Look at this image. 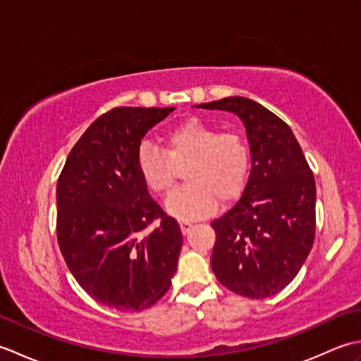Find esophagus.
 <instances>
[{
    "label": "esophagus",
    "instance_id": "esophagus-1",
    "mask_svg": "<svg viewBox=\"0 0 361 361\" xmlns=\"http://www.w3.org/2000/svg\"><path fill=\"white\" fill-rule=\"evenodd\" d=\"M180 228H181V233H183V234H188L189 229L192 228V224H189V221H181Z\"/></svg>",
    "mask_w": 361,
    "mask_h": 361
}]
</instances>
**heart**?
<instances>
[{
	"instance_id": "b5f03b06",
	"label": "heart",
	"mask_w": 361,
	"mask_h": 361,
	"mask_svg": "<svg viewBox=\"0 0 361 361\" xmlns=\"http://www.w3.org/2000/svg\"><path fill=\"white\" fill-rule=\"evenodd\" d=\"M185 169V186L167 198L166 211L180 220L208 216L221 202L242 194L251 169L247 140L237 132H221L204 121L189 118L164 135V150L144 142L137 150V171L155 194H167Z\"/></svg>"
}]
</instances>
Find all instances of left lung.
Instances as JSON below:
<instances>
[{
    "label": "left lung",
    "mask_w": 361,
    "mask_h": 361,
    "mask_svg": "<svg viewBox=\"0 0 361 361\" xmlns=\"http://www.w3.org/2000/svg\"><path fill=\"white\" fill-rule=\"evenodd\" d=\"M237 114L247 128L251 171L242 197L216 219L211 267L237 295L262 299L295 279L315 239V176L290 127L251 99L197 105Z\"/></svg>",
    "instance_id": "1"
}]
</instances>
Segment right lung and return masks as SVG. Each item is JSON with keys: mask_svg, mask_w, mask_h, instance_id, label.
Here are the masks:
<instances>
[{"mask_svg": "<svg viewBox=\"0 0 361 361\" xmlns=\"http://www.w3.org/2000/svg\"><path fill=\"white\" fill-rule=\"evenodd\" d=\"M173 106H118L75 142L57 181V240L74 279L106 307L141 312L166 295L183 235L137 171L149 130ZM155 219L159 226L145 232Z\"/></svg>", "mask_w": 361, "mask_h": 361, "instance_id": "obj_1", "label": "right lung"}]
</instances>
